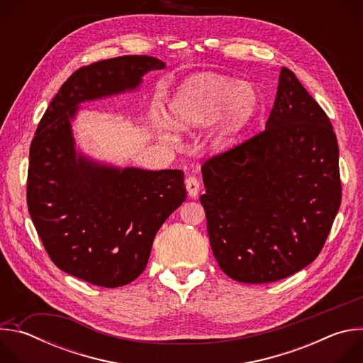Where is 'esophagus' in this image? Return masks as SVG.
Listing matches in <instances>:
<instances>
[{"instance_id": "34e87169", "label": "esophagus", "mask_w": 363, "mask_h": 363, "mask_svg": "<svg viewBox=\"0 0 363 363\" xmlns=\"http://www.w3.org/2000/svg\"><path fill=\"white\" fill-rule=\"evenodd\" d=\"M185 186H186V191H188V195L195 198L199 192V186H201V182L194 175H189L186 179H185Z\"/></svg>"}]
</instances>
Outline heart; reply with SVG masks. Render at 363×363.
<instances>
[{"instance_id":"obj_1","label":"heart","mask_w":363,"mask_h":363,"mask_svg":"<svg viewBox=\"0 0 363 363\" xmlns=\"http://www.w3.org/2000/svg\"><path fill=\"white\" fill-rule=\"evenodd\" d=\"M258 109V94L248 83L211 73L189 77L169 105V121L177 129L208 125L221 116L218 135L227 138L251 121Z\"/></svg>"}]
</instances>
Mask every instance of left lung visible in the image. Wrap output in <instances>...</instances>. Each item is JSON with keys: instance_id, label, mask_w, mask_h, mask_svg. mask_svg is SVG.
<instances>
[{"instance_id": "8db88e82", "label": "left lung", "mask_w": 363, "mask_h": 363, "mask_svg": "<svg viewBox=\"0 0 363 363\" xmlns=\"http://www.w3.org/2000/svg\"><path fill=\"white\" fill-rule=\"evenodd\" d=\"M201 169L211 248L228 277L272 283L315 262L342 201L339 146L291 70L280 72L266 129Z\"/></svg>"}]
</instances>
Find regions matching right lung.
I'll return each mask as SVG.
<instances>
[{
  "label": "right lung",
  "instance_id": "1",
  "mask_svg": "<svg viewBox=\"0 0 363 363\" xmlns=\"http://www.w3.org/2000/svg\"><path fill=\"white\" fill-rule=\"evenodd\" d=\"M150 56H122L77 69L44 112L30 146L27 205L60 270L100 287H121L145 270L153 238L186 198L179 169L108 168L76 155L70 119L84 100L132 90L164 69Z\"/></svg>",
  "mask_w": 363,
  "mask_h": 363
}]
</instances>
